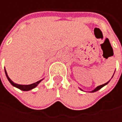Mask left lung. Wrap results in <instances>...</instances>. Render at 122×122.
<instances>
[{
	"instance_id": "8db88e82",
	"label": "left lung",
	"mask_w": 122,
	"mask_h": 122,
	"mask_svg": "<svg viewBox=\"0 0 122 122\" xmlns=\"http://www.w3.org/2000/svg\"><path fill=\"white\" fill-rule=\"evenodd\" d=\"M113 76H114V75H113ZM113 76H112V77H113ZM110 81H110H108V82H107L106 83H105V84H102V85H99V86H97V87H95V89H94L93 90H92V91H90V92H96V91H97V90H100V89H101L102 87H104L105 85H107V84H108V83H109ZM80 90H82L81 88H80Z\"/></svg>"
}]
</instances>
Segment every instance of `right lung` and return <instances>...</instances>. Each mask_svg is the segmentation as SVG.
<instances>
[{"instance_id": "obj_1", "label": "right lung", "mask_w": 122, "mask_h": 122, "mask_svg": "<svg viewBox=\"0 0 122 122\" xmlns=\"http://www.w3.org/2000/svg\"><path fill=\"white\" fill-rule=\"evenodd\" d=\"M5 73L6 77H7V78H8V81L10 83V84H11L12 86H14V87H17V88H18V89H20V90H22V91H29V90H31L34 89V88H35V87H36L37 85L39 84V83H40L43 79H44V78H43V79H41L40 81H37V82H36V83H34L30 84V85H20V84H17V83H14L12 80L9 78V76H8V73H7V71H6L5 68Z\"/></svg>"}]
</instances>
